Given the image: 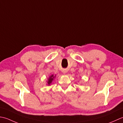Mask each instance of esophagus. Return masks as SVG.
I'll list each match as a JSON object with an SVG mask.
<instances>
[{
    "label": "esophagus",
    "mask_w": 123,
    "mask_h": 123,
    "mask_svg": "<svg viewBox=\"0 0 123 123\" xmlns=\"http://www.w3.org/2000/svg\"><path fill=\"white\" fill-rule=\"evenodd\" d=\"M66 73V72H65V71H64V72H63V73H64V74Z\"/></svg>",
    "instance_id": "34e87169"
}]
</instances>
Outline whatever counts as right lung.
I'll return each instance as SVG.
<instances>
[{
    "mask_svg": "<svg viewBox=\"0 0 123 123\" xmlns=\"http://www.w3.org/2000/svg\"><path fill=\"white\" fill-rule=\"evenodd\" d=\"M55 76H56V75H51V76H50L49 79H48V81H47V84H48V86H49V85H50V84L52 83V81H53L54 78L55 77Z\"/></svg>",
    "mask_w": 123,
    "mask_h": 123,
    "instance_id": "add662e5",
    "label": "right lung"
}]
</instances>
